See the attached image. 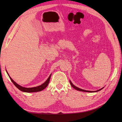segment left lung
<instances>
[{
	"mask_svg": "<svg viewBox=\"0 0 122 122\" xmlns=\"http://www.w3.org/2000/svg\"><path fill=\"white\" fill-rule=\"evenodd\" d=\"M70 84L71 85V86L73 87L74 89H76V90H77V91H82V92H98L99 91L101 90L102 89H103V88H104V87H102V89H101L100 90H98L97 91H87V90H83V89H80V88L76 87V86H75V85H74L73 84V83L71 82V81L70 80Z\"/></svg>",
	"mask_w": 122,
	"mask_h": 122,
	"instance_id": "8db88e82",
	"label": "left lung"
}]
</instances>
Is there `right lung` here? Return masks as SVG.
Segmentation results:
<instances>
[{
  "instance_id": "add662e5",
  "label": "right lung",
  "mask_w": 122,
  "mask_h": 122,
  "mask_svg": "<svg viewBox=\"0 0 122 122\" xmlns=\"http://www.w3.org/2000/svg\"><path fill=\"white\" fill-rule=\"evenodd\" d=\"M6 72H7L8 75L9 76V78L10 79V80H11V81H12L13 83H14V84L15 85V86H16L18 89L20 90V91H21L24 92H27V93L39 92V91H42V90L45 89V88L48 85V84L49 83V81H50V77L51 76V74L50 75V76H49L48 79L46 80L43 84H42L40 85H39V86H38L33 87H23V86H21V85H19L18 84H17L16 82H15L14 80L11 79V77L9 76V75L8 73L7 70H6Z\"/></svg>"
}]
</instances>
